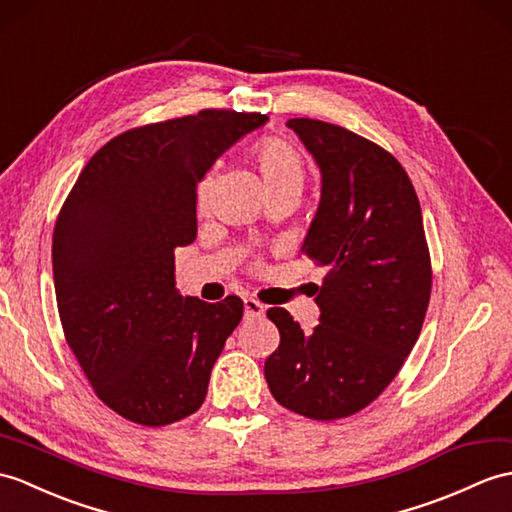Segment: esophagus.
<instances>
[{"label": "esophagus", "instance_id": "obj_1", "mask_svg": "<svg viewBox=\"0 0 512 512\" xmlns=\"http://www.w3.org/2000/svg\"><path fill=\"white\" fill-rule=\"evenodd\" d=\"M244 312L248 318H259V316H264L266 310L257 299H251V296H248V299H244Z\"/></svg>", "mask_w": 512, "mask_h": 512}]
</instances>
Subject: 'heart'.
I'll use <instances>...</instances> for the list:
<instances>
[{"label":"heart","mask_w":512,"mask_h":512,"mask_svg":"<svg viewBox=\"0 0 512 512\" xmlns=\"http://www.w3.org/2000/svg\"><path fill=\"white\" fill-rule=\"evenodd\" d=\"M255 159L259 165V172L264 176L266 189H275L283 185H303V161L290 144L281 139H264L259 141L255 148ZM211 174L202 178L198 185V198L205 200L209 194Z\"/></svg>","instance_id":"obj_1"}]
</instances>
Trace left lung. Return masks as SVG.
Segmentation results:
<instances>
[{
  "mask_svg": "<svg viewBox=\"0 0 512 512\" xmlns=\"http://www.w3.org/2000/svg\"><path fill=\"white\" fill-rule=\"evenodd\" d=\"M285 126L320 170V202L301 253L329 272L312 334L283 307L268 310L281 342L264 375L283 408L334 421L382 395L408 358L430 303V253L417 192L390 152L310 117Z\"/></svg>",
  "mask_w": 512,
  "mask_h": 512,
  "instance_id": "8db88e82",
  "label": "left lung"
}]
</instances>
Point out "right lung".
<instances>
[{"label": "right lung", "mask_w": 512, "mask_h": 512, "mask_svg": "<svg viewBox=\"0 0 512 512\" xmlns=\"http://www.w3.org/2000/svg\"><path fill=\"white\" fill-rule=\"evenodd\" d=\"M266 115L205 109L117 135L58 213V314L95 395L148 427L194 414L244 303L181 296L174 248L196 240V187Z\"/></svg>", "instance_id": "right-lung-1"}]
</instances>
